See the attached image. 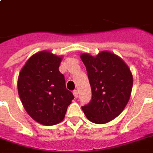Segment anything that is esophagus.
Here are the masks:
<instances>
[{
  "mask_svg": "<svg viewBox=\"0 0 153 153\" xmlns=\"http://www.w3.org/2000/svg\"><path fill=\"white\" fill-rule=\"evenodd\" d=\"M73 94H74V98H78V96H79L78 91H77V90H74V91H73Z\"/></svg>",
  "mask_w": 153,
  "mask_h": 153,
  "instance_id": "obj_1",
  "label": "esophagus"
}]
</instances>
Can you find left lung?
<instances>
[{"mask_svg": "<svg viewBox=\"0 0 153 153\" xmlns=\"http://www.w3.org/2000/svg\"><path fill=\"white\" fill-rule=\"evenodd\" d=\"M80 57L92 92L91 101L82 109L91 122L107 123L123 111L129 100L132 73L121 58L109 51H102L95 57L84 53Z\"/></svg>", "mask_w": 153, "mask_h": 153, "instance_id": "1", "label": "left lung"}]
</instances>
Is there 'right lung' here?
<instances>
[{"instance_id":"obj_1","label":"right lung","mask_w":153,"mask_h":153,"mask_svg":"<svg viewBox=\"0 0 153 153\" xmlns=\"http://www.w3.org/2000/svg\"><path fill=\"white\" fill-rule=\"evenodd\" d=\"M62 57L47 51L28 59L18 77V94L31 117L44 126L63 120L74 95L59 71Z\"/></svg>"}]
</instances>
